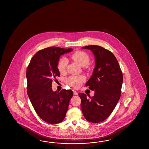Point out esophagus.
Listing matches in <instances>:
<instances>
[{"label":"esophagus","instance_id":"esophagus-1","mask_svg":"<svg viewBox=\"0 0 149 149\" xmlns=\"http://www.w3.org/2000/svg\"><path fill=\"white\" fill-rule=\"evenodd\" d=\"M72 91H73V93H74V95H77V91H75V90H72Z\"/></svg>","mask_w":149,"mask_h":149}]
</instances>
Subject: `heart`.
<instances>
[{"label":"heart","mask_w":149,"mask_h":149,"mask_svg":"<svg viewBox=\"0 0 149 149\" xmlns=\"http://www.w3.org/2000/svg\"><path fill=\"white\" fill-rule=\"evenodd\" d=\"M72 59L77 63L80 65L83 66L85 69H88L89 67L90 56L87 53L82 51L75 52L72 56ZM68 60L65 57L61 58L57 63V68L61 73H63L66 71L68 66ZM85 81V78L83 76H72L67 79V84L70 86L74 88L80 87L82 82Z\"/></svg>","instance_id":"obj_1"}]
</instances>
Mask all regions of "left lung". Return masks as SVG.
Listing matches in <instances>:
<instances>
[{"mask_svg":"<svg viewBox=\"0 0 149 149\" xmlns=\"http://www.w3.org/2000/svg\"><path fill=\"white\" fill-rule=\"evenodd\" d=\"M95 57V68L85 86L95 91L93 97L79 93L82 113L87 121L101 122L108 118L116 107L121 95L123 74L113 53L102 47L90 45Z\"/></svg>","mask_w":149,"mask_h":149,"instance_id":"1","label":"left lung"}]
</instances>
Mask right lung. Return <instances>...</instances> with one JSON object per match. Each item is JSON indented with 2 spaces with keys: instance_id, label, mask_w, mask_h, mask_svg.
Returning <instances> with one entry per match:
<instances>
[{
  "instance_id": "right-lung-1",
  "label": "right lung",
  "mask_w": 149,
  "mask_h": 149,
  "mask_svg": "<svg viewBox=\"0 0 149 149\" xmlns=\"http://www.w3.org/2000/svg\"><path fill=\"white\" fill-rule=\"evenodd\" d=\"M72 51L56 47L41 49L32 58L27 68L29 97L37 114L47 123L57 124L64 120L73 96L71 90L53 92L51 87L52 81L60 76L57 68L60 56Z\"/></svg>"
}]
</instances>
